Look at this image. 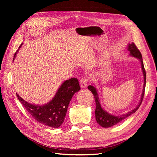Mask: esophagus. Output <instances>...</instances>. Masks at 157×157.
<instances>
[{"mask_svg": "<svg viewBox=\"0 0 157 157\" xmlns=\"http://www.w3.org/2000/svg\"><path fill=\"white\" fill-rule=\"evenodd\" d=\"M80 86H81L82 88H86L87 87L86 79L85 78H82L80 80Z\"/></svg>", "mask_w": 157, "mask_h": 157, "instance_id": "obj_1", "label": "esophagus"}]
</instances>
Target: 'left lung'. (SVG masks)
Wrapping results in <instances>:
<instances>
[{
	"mask_svg": "<svg viewBox=\"0 0 157 157\" xmlns=\"http://www.w3.org/2000/svg\"><path fill=\"white\" fill-rule=\"evenodd\" d=\"M128 50L130 52V55L132 57H134V58L140 59L141 61V69L142 72L144 74V88H143V92H142V94L141 96L140 101L138 105H137L135 109H133V110L128 112L124 115H119V116H115L111 115V114L109 113L106 111L104 110L102 108L101 105L100 103V101H99V98L98 96V93L97 91V89L95 88L93 85H90L88 86V88L89 90L92 92L93 94L94 98H95V101H96V111H95V116H96V119L98 122V124L100 125L102 127L104 128H109L111 127L114 125H115L118 123H119L125 119L126 118L130 116L132 114H134L137 109H139L140 106L143 101L144 96V92H145V84H146V73L145 70L144 68V62H143V59H142V56L141 52L137 48L134 42H132V44H129L128 46Z\"/></svg>",
	"mask_w": 157,
	"mask_h": 157,
	"instance_id": "8db88e82",
	"label": "left lung"
}]
</instances>
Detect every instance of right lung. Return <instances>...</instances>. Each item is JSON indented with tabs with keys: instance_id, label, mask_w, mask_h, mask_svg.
<instances>
[{
	"instance_id": "right-lung-1",
	"label": "right lung",
	"mask_w": 157,
	"mask_h": 157,
	"mask_svg": "<svg viewBox=\"0 0 157 157\" xmlns=\"http://www.w3.org/2000/svg\"><path fill=\"white\" fill-rule=\"evenodd\" d=\"M22 44L20 46H21ZM19 50V49H18ZM18 50L14 54L13 61ZM80 90L78 80L71 78L64 81L50 102L43 105H36L27 102L17 94L16 96L23 107L35 119L41 124L58 128L63 124L69 102L75 93Z\"/></svg>"
}]
</instances>
